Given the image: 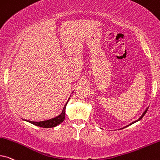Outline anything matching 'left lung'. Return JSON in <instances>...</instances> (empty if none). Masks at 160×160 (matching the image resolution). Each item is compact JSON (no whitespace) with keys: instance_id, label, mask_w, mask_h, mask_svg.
I'll return each instance as SVG.
<instances>
[{"instance_id":"obj_1","label":"left lung","mask_w":160,"mask_h":160,"mask_svg":"<svg viewBox=\"0 0 160 160\" xmlns=\"http://www.w3.org/2000/svg\"><path fill=\"white\" fill-rule=\"evenodd\" d=\"M148 108H147V109H146V110H145V112H143V113H142V115L140 116V118H139V119H138V120H137V121H134V122H132V123H130V124H129V125H132V124H133V123H136V122H138V121H140V120H141V119H142V118H143V116H144L145 115H146V113L147 112V111H148ZM129 125H128V126H125V127H124V128L127 127V126H129Z\"/></svg>"}]
</instances>
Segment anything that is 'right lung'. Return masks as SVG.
Wrapping results in <instances>:
<instances>
[{
  "instance_id": "obj_1",
  "label": "right lung",
  "mask_w": 160,
  "mask_h": 160,
  "mask_svg": "<svg viewBox=\"0 0 160 160\" xmlns=\"http://www.w3.org/2000/svg\"><path fill=\"white\" fill-rule=\"evenodd\" d=\"M70 99V98H69ZM68 99V101H69ZM68 101H67V103H65V105L64 106L63 109H62V112L60 115H59L57 117L51 118V119L47 120V121H39V122H35V121H28V120H23V121H26L27 122H29V123L34 124V125L37 126H39V127H42V128H53L55 127L62 123V122L64 121L65 118V108L66 106H67V103L68 102Z\"/></svg>"
}]
</instances>
